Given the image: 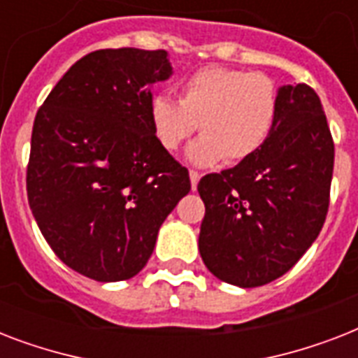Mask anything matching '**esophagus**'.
<instances>
[{
  "label": "esophagus",
  "instance_id": "34e87169",
  "mask_svg": "<svg viewBox=\"0 0 358 358\" xmlns=\"http://www.w3.org/2000/svg\"><path fill=\"white\" fill-rule=\"evenodd\" d=\"M189 180H191V189L195 191L196 185H199V180H201V173H196V171H189Z\"/></svg>",
  "mask_w": 358,
  "mask_h": 358
}]
</instances>
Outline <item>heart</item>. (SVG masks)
<instances>
[{
  "instance_id": "1",
  "label": "heart",
  "mask_w": 358,
  "mask_h": 358,
  "mask_svg": "<svg viewBox=\"0 0 358 358\" xmlns=\"http://www.w3.org/2000/svg\"><path fill=\"white\" fill-rule=\"evenodd\" d=\"M278 111V89L262 72L206 66L182 83L180 102L167 94L150 100L148 117L157 143L176 150L195 134L185 156L193 165L241 162L271 134Z\"/></svg>"
}]
</instances>
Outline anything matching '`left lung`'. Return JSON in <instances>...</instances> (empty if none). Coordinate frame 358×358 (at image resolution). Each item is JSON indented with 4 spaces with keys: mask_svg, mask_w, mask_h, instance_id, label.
Instances as JSON below:
<instances>
[{
    "mask_svg": "<svg viewBox=\"0 0 358 358\" xmlns=\"http://www.w3.org/2000/svg\"><path fill=\"white\" fill-rule=\"evenodd\" d=\"M333 167L320 96L305 83L280 87L266 143L236 167L199 182L206 206L199 250L208 269L239 288L289 271L325 223Z\"/></svg>",
    "mask_w": 358,
    "mask_h": 358,
    "instance_id": "obj_1",
    "label": "left lung"
}]
</instances>
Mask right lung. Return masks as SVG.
<instances>
[{
  "label": "right lung",
  "mask_w": 358,
  "mask_h": 358,
  "mask_svg": "<svg viewBox=\"0 0 358 358\" xmlns=\"http://www.w3.org/2000/svg\"><path fill=\"white\" fill-rule=\"evenodd\" d=\"M171 74L165 50H98L72 64L36 111L31 212L53 252L98 282L135 277L191 189L148 117L150 89Z\"/></svg>",
  "instance_id": "add662e5"
}]
</instances>
